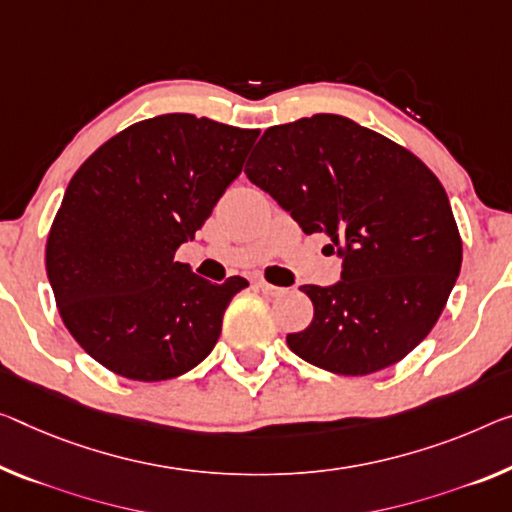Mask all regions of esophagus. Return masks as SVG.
Returning <instances> with one entry per match:
<instances>
[{
    "label": "esophagus",
    "instance_id": "esophagus-1",
    "mask_svg": "<svg viewBox=\"0 0 512 512\" xmlns=\"http://www.w3.org/2000/svg\"><path fill=\"white\" fill-rule=\"evenodd\" d=\"M256 286H258V290H263V293H265V295H270V297H279V295L286 293V288L272 286V283H267V281H258Z\"/></svg>",
    "mask_w": 512,
    "mask_h": 512
}]
</instances>
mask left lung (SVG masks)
Here are the masks:
<instances>
[{
  "instance_id": "8db88e82",
  "label": "left lung",
  "mask_w": 512,
  "mask_h": 512,
  "mask_svg": "<svg viewBox=\"0 0 512 512\" xmlns=\"http://www.w3.org/2000/svg\"><path fill=\"white\" fill-rule=\"evenodd\" d=\"M247 178L306 235L343 258L334 286H302L311 325L288 348L336 375H371L410 355L442 316L462 240L437 176L396 141L338 114L263 132Z\"/></svg>"
}]
</instances>
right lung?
I'll return each instance as SVG.
<instances>
[{
	"mask_svg": "<svg viewBox=\"0 0 512 512\" xmlns=\"http://www.w3.org/2000/svg\"><path fill=\"white\" fill-rule=\"evenodd\" d=\"M258 130L162 114L105 141L70 178L45 247L59 316L86 355L137 382L171 380L206 359L235 293L176 251L210 217Z\"/></svg>",
	"mask_w": 512,
	"mask_h": 512,
	"instance_id": "obj_1",
	"label": "right lung"
}]
</instances>
